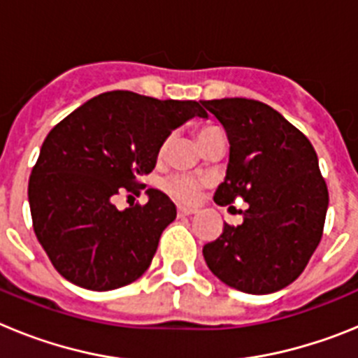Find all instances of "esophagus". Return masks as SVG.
<instances>
[{
  "label": "esophagus",
  "instance_id": "34e87169",
  "mask_svg": "<svg viewBox=\"0 0 358 358\" xmlns=\"http://www.w3.org/2000/svg\"><path fill=\"white\" fill-rule=\"evenodd\" d=\"M177 213H179V215H194V213H195V210H194V208L179 206V208H177Z\"/></svg>",
  "mask_w": 358,
  "mask_h": 358
}]
</instances>
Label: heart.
I'll list each match as a JSON object with an SVG mask.
<instances>
[{
	"label": "heart",
	"mask_w": 358,
	"mask_h": 358,
	"mask_svg": "<svg viewBox=\"0 0 358 358\" xmlns=\"http://www.w3.org/2000/svg\"><path fill=\"white\" fill-rule=\"evenodd\" d=\"M215 136H222V131L218 127H213V125H208V127H201L197 132L199 143L204 145L206 141H210ZM170 143H172V136L164 138L163 143L157 148V157H164L166 152H169ZM161 188L173 197L176 201L185 202V204H189V202L197 201V197L201 195V189L204 182L199 179V177L188 176V173H172V176H166L161 179Z\"/></svg>",
	"instance_id": "1"
}]
</instances>
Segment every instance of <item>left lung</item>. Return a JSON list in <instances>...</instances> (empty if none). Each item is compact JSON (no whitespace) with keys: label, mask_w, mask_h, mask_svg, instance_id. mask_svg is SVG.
<instances>
[{"label":"left lung","mask_w":358,"mask_h":358,"mask_svg":"<svg viewBox=\"0 0 358 358\" xmlns=\"http://www.w3.org/2000/svg\"><path fill=\"white\" fill-rule=\"evenodd\" d=\"M222 123L229 164L215 192L220 206L248 202L240 226L202 248L211 273L248 294L285 289L317 249L328 210V188L317 154L305 134L251 98L201 100Z\"/></svg>","instance_id":"left-lung-1"}]
</instances>
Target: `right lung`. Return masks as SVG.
<instances>
[{
    "mask_svg": "<svg viewBox=\"0 0 358 358\" xmlns=\"http://www.w3.org/2000/svg\"><path fill=\"white\" fill-rule=\"evenodd\" d=\"M206 110L194 100H157L132 91L91 98L48 132L28 181L34 231L57 273L90 290L136 281L156 255L176 204L147 189V204L120 211L116 195H138L157 148Z\"/></svg>",
    "mask_w": 358,
    "mask_h": 358,
    "instance_id": "right-lung-1",
    "label": "right lung"
}]
</instances>
